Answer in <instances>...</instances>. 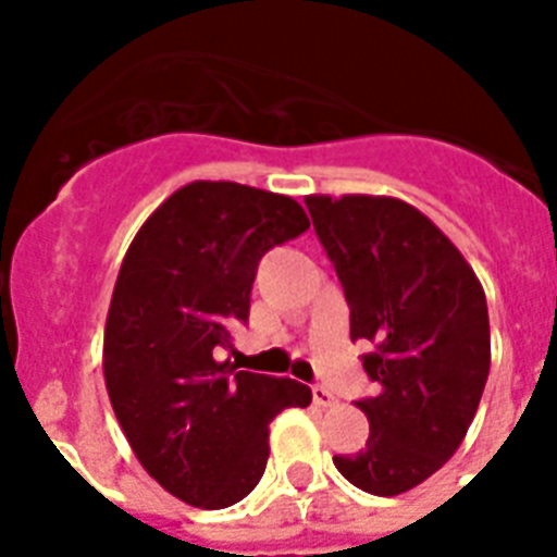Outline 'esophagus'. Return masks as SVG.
<instances>
[{
    "label": "esophagus",
    "instance_id": "1",
    "mask_svg": "<svg viewBox=\"0 0 557 557\" xmlns=\"http://www.w3.org/2000/svg\"><path fill=\"white\" fill-rule=\"evenodd\" d=\"M312 401L318 407H330L335 405V396H332L330 389L323 387V384H312Z\"/></svg>",
    "mask_w": 557,
    "mask_h": 557
}]
</instances>
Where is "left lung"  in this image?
I'll return each instance as SVG.
<instances>
[{"label": "left lung", "mask_w": 557, "mask_h": 557, "mask_svg": "<svg viewBox=\"0 0 557 557\" xmlns=\"http://www.w3.org/2000/svg\"><path fill=\"white\" fill-rule=\"evenodd\" d=\"M314 234L349 306V338L375 396L358 398L370 440L335 468L393 497L440 471L483 398L492 335L480 280L431 219L387 196H309Z\"/></svg>", "instance_id": "8db88e82"}]
</instances>
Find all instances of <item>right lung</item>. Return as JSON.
Listing matches in <instances>:
<instances>
[{
    "mask_svg": "<svg viewBox=\"0 0 557 557\" xmlns=\"http://www.w3.org/2000/svg\"><path fill=\"white\" fill-rule=\"evenodd\" d=\"M309 227L288 196L193 182L152 213L117 274L103 375L112 410L141 459L178 500L227 509L269 462V424L312 389L219 364L231 323L248 321L257 265Z\"/></svg>",
    "mask_w": 557,
    "mask_h": 557,
    "instance_id": "add662e5",
    "label": "right lung"
}]
</instances>
